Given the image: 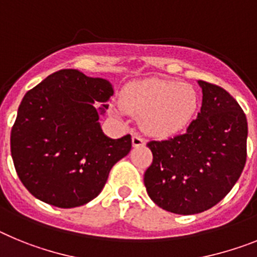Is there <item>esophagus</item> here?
Returning a JSON list of instances; mask_svg holds the SVG:
<instances>
[{"instance_id": "34e87169", "label": "esophagus", "mask_w": 257, "mask_h": 257, "mask_svg": "<svg viewBox=\"0 0 257 257\" xmlns=\"http://www.w3.org/2000/svg\"><path fill=\"white\" fill-rule=\"evenodd\" d=\"M132 144H133V146L135 147L144 146L145 140L140 135H133V137H132Z\"/></svg>"}]
</instances>
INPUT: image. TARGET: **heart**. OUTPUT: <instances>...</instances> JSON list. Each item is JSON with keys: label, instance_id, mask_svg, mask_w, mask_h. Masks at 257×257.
Masks as SVG:
<instances>
[{"label": "heart", "instance_id": "1", "mask_svg": "<svg viewBox=\"0 0 257 257\" xmlns=\"http://www.w3.org/2000/svg\"><path fill=\"white\" fill-rule=\"evenodd\" d=\"M121 106L132 115L144 116L147 133L169 137L191 121L198 107V94L189 84L149 79L129 86L122 95Z\"/></svg>", "mask_w": 257, "mask_h": 257}]
</instances>
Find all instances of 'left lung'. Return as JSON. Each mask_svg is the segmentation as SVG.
Wrapping results in <instances>:
<instances>
[{"label": "left lung", "mask_w": 257, "mask_h": 257, "mask_svg": "<svg viewBox=\"0 0 257 257\" xmlns=\"http://www.w3.org/2000/svg\"><path fill=\"white\" fill-rule=\"evenodd\" d=\"M203 102L186 132L147 144L153 163L144 176L155 204L177 215L212 208L233 189L246 164L247 119L221 86L199 81Z\"/></svg>", "instance_id": "8db88e82"}]
</instances>
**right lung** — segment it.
<instances>
[{
	"instance_id": "1",
	"label": "right lung",
	"mask_w": 257,
	"mask_h": 257,
	"mask_svg": "<svg viewBox=\"0 0 257 257\" xmlns=\"http://www.w3.org/2000/svg\"><path fill=\"white\" fill-rule=\"evenodd\" d=\"M113 94L107 80L77 70L51 73L24 95L10 136L15 171L37 199L73 208L101 193L115 163L128 155L131 135L106 137L93 103Z\"/></svg>"
}]
</instances>
